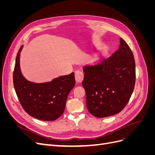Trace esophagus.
I'll use <instances>...</instances> for the list:
<instances>
[{
    "label": "esophagus",
    "instance_id": "34e87169",
    "mask_svg": "<svg viewBox=\"0 0 155 155\" xmlns=\"http://www.w3.org/2000/svg\"><path fill=\"white\" fill-rule=\"evenodd\" d=\"M84 74L82 72L79 71V70H77L75 72V78H76V81L78 83H81L83 80Z\"/></svg>",
    "mask_w": 155,
    "mask_h": 155
}]
</instances>
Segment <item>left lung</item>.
<instances>
[{
  "mask_svg": "<svg viewBox=\"0 0 155 155\" xmlns=\"http://www.w3.org/2000/svg\"><path fill=\"white\" fill-rule=\"evenodd\" d=\"M118 50L107 59L83 67L82 81L89 112L97 118L119 113L129 102L135 85V61L129 45L120 38Z\"/></svg>",
  "mask_w": 155,
  "mask_h": 155,
  "instance_id": "obj_1",
  "label": "left lung"
}]
</instances>
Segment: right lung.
I'll use <instances>...</instances> for the list:
<instances>
[{
    "label": "right lung",
    "mask_w": 155,
    "mask_h": 155,
    "mask_svg": "<svg viewBox=\"0 0 155 155\" xmlns=\"http://www.w3.org/2000/svg\"><path fill=\"white\" fill-rule=\"evenodd\" d=\"M17 55L13 70V85L21 106L28 114L40 120L54 121L63 114L69 92L74 87V73L54 79L51 82L36 84L28 81L20 69V52Z\"/></svg>",
    "instance_id": "add662e5"
}]
</instances>
